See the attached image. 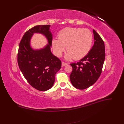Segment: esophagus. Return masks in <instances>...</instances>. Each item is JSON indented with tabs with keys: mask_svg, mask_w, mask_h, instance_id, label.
I'll use <instances>...</instances> for the list:
<instances>
[{
	"mask_svg": "<svg viewBox=\"0 0 124 124\" xmlns=\"http://www.w3.org/2000/svg\"><path fill=\"white\" fill-rule=\"evenodd\" d=\"M62 67L63 66H66L67 65H68V63H66V62H62Z\"/></svg>",
	"mask_w": 124,
	"mask_h": 124,
	"instance_id": "obj_1",
	"label": "esophagus"
}]
</instances>
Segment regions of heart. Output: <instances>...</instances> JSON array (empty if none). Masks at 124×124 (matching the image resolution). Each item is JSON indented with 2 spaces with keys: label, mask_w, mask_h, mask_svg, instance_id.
Masks as SVG:
<instances>
[{
  "label": "heart",
  "mask_w": 124,
  "mask_h": 124,
  "mask_svg": "<svg viewBox=\"0 0 124 124\" xmlns=\"http://www.w3.org/2000/svg\"><path fill=\"white\" fill-rule=\"evenodd\" d=\"M93 35L87 29L67 27L60 31L58 40H52V45L55 55L60 57L65 51L68 52L65 59L79 60L87 55L91 50Z\"/></svg>",
  "instance_id": "obj_1"
}]
</instances>
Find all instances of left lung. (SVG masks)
<instances>
[{"mask_svg":"<svg viewBox=\"0 0 124 124\" xmlns=\"http://www.w3.org/2000/svg\"><path fill=\"white\" fill-rule=\"evenodd\" d=\"M94 44L87 55L79 62L71 63L72 71L70 81L75 88L84 89L94 84L102 72L105 59V46L103 40L93 29Z\"/></svg>","mask_w":124,"mask_h":124,"instance_id":"8db88e82","label":"left lung"}]
</instances>
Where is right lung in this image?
Returning <instances> with one entry per match:
<instances>
[{
  "label": "right lung",
  "mask_w": 124,
  "mask_h": 124,
  "mask_svg": "<svg viewBox=\"0 0 124 124\" xmlns=\"http://www.w3.org/2000/svg\"><path fill=\"white\" fill-rule=\"evenodd\" d=\"M50 25H37L24 35L18 47L17 62L20 69L28 83L40 91H46L53 86L55 74L62 67V62L51 53L52 34ZM34 33L46 36L49 44L40 50L32 49L30 41Z\"/></svg>",
  "instance_id": "right-lung-1"
}]
</instances>
